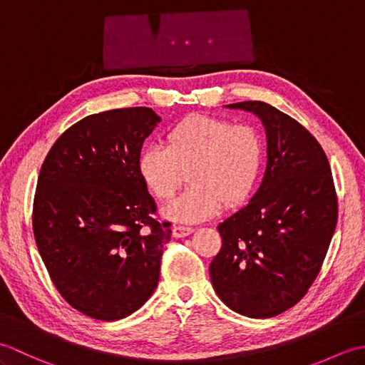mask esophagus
<instances>
[{
    "label": "esophagus",
    "instance_id": "1",
    "mask_svg": "<svg viewBox=\"0 0 365 365\" xmlns=\"http://www.w3.org/2000/svg\"><path fill=\"white\" fill-rule=\"evenodd\" d=\"M192 232H195V229H192V227L175 226V227H174V237H175V238H183V237H187V235H191Z\"/></svg>",
    "mask_w": 365,
    "mask_h": 365
}]
</instances>
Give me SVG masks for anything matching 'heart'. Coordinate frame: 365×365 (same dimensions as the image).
<instances>
[{"mask_svg":"<svg viewBox=\"0 0 365 365\" xmlns=\"http://www.w3.org/2000/svg\"><path fill=\"white\" fill-rule=\"evenodd\" d=\"M263 166V141L251 125L195 114L166 133V145L147 144L138 170L160 200H170L185 182L191 187L166 208L169 218L200 221L221 207H237L251 196Z\"/></svg>","mask_w":365,"mask_h":365,"instance_id":"b5f03b06","label":"heart"}]
</instances>
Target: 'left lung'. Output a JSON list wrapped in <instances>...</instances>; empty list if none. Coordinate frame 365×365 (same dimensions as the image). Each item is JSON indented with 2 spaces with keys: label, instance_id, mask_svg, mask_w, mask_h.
<instances>
[{
  "label": "left lung",
  "instance_id": "left-lung-1",
  "mask_svg": "<svg viewBox=\"0 0 365 365\" xmlns=\"http://www.w3.org/2000/svg\"><path fill=\"white\" fill-rule=\"evenodd\" d=\"M226 108L262 120L268 160L250 202L218 226L210 277L232 311L269 319L297 304L319 274L337 224L336 188L322 145L299 122L263 102Z\"/></svg>",
  "mask_w": 365,
  "mask_h": 365
}]
</instances>
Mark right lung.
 <instances>
[{"instance_id": "obj_1", "label": "right lung", "mask_w": 365, "mask_h": 365, "mask_svg": "<svg viewBox=\"0 0 365 365\" xmlns=\"http://www.w3.org/2000/svg\"><path fill=\"white\" fill-rule=\"evenodd\" d=\"M160 120L145 106L91 114L58 138L41 168L37 250L61 297L91 319H125L158 285L173 230L155 220L138 158Z\"/></svg>"}]
</instances>
